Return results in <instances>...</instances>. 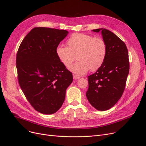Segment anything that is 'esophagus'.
Listing matches in <instances>:
<instances>
[{
	"label": "esophagus",
	"instance_id": "esophagus-1",
	"mask_svg": "<svg viewBox=\"0 0 146 146\" xmlns=\"http://www.w3.org/2000/svg\"><path fill=\"white\" fill-rule=\"evenodd\" d=\"M73 78H74V79H75V80H77V79L80 78V77L78 76H76V75H74Z\"/></svg>",
	"mask_w": 146,
	"mask_h": 146
}]
</instances>
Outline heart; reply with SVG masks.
<instances>
[{
	"instance_id": "obj_1",
	"label": "heart",
	"mask_w": 146,
	"mask_h": 146,
	"mask_svg": "<svg viewBox=\"0 0 146 146\" xmlns=\"http://www.w3.org/2000/svg\"><path fill=\"white\" fill-rule=\"evenodd\" d=\"M66 45L67 47H57L56 56L66 68L72 65L76 56L78 61L70 70L78 75L85 74L89 69L92 72L98 70L107 54V46L104 39L91 35L74 33L67 39Z\"/></svg>"
}]
</instances>
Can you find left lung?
<instances>
[{
	"mask_svg": "<svg viewBox=\"0 0 146 146\" xmlns=\"http://www.w3.org/2000/svg\"><path fill=\"white\" fill-rule=\"evenodd\" d=\"M100 32L107 46V54L102 66L88 77L89 87L86 98L91 105L105 111L115 105L125 90L129 72V53L125 44L113 32L105 29Z\"/></svg>",
	"mask_w": 146,
	"mask_h": 146,
	"instance_id": "1",
	"label": "left lung"
}]
</instances>
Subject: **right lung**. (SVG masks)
<instances>
[{"label":"right lung","instance_id":"right-lung-1","mask_svg":"<svg viewBox=\"0 0 146 146\" xmlns=\"http://www.w3.org/2000/svg\"><path fill=\"white\" fill-rule=\"evenodd\" d=\"M68 33L65 30L35 27L26 35L17 52L19 86L32 107L42 114L58 111L73 80L72 73L56 54Z\"/></svg>","mask_w":146,"mask_h":146}]
</instances>
